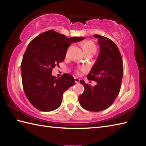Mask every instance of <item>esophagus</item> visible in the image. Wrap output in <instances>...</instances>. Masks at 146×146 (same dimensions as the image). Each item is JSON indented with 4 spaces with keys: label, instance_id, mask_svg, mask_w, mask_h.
<instances>
[{
    "label": "esophagus",
    "instance_id": "obj_1",
    "mask_svg": "<svg viewBox=\"0 0 146 146\" xmlns=\"http://www.w3.org/2000/svg\"><path fill=\"white\" fill-rule=\"evenodd\" d=\"M80 81V79H79L78 78H77V77H75V83H78Z\"/></svg>",
    "mask_w": 146,
    "mask_h": 146
}]
</instances>
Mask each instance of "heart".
<instances>
[{"label":"heart","instance_id":"b5f03b06","mask_svg":"<svg viewBox=\"0 0 146 146\" xmlns=\"http://www.w3.org/2000/svg\"><path fill=\"white\" fill-rule=\"evenodd\" d=\"M82 48H83L84 52L85 53L89 52H96V46L93 41H85L82 43Z\"/></svg>","mask_w":146,"mask_h":146}]
</instances>
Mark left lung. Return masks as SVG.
Listing matches in <instances>:
<instances>
[{
    "instance_id": "1",
    "label": "left lung",
    "mask_w": 146,
    "mask_h": 146,
    "mask_svg": "<svg viewBox=\"0 0 146 146\" xmlns=\"http://www.w3.org/2000/svg\"><path fill=\"white\" fill-rule=\"evenodd\" d=\"M94 37L98 39L100 50L87 78L94 80L96 84L91 86L80 80L84 91L78 100L85 109L100 112L109 107L118 96L123 79V64L118 47L112 40L98 34Z\"/></svg>"
}]
</instances>
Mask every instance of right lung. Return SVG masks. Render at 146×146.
Instances as JSON below:
<instances>
[{"label": "right lung", "instance_id": "obj_1", "mask_svg": "<svg viewBox=\"0 0 146 146\" xmlns=\"http://www.w3.org/2000/svg\"><path fill=\"white\" fill-rule=\"evenodd\" d=\"M84 39L68 38L50 30L40 34L29 44L21 64L22 84L27 99L37 109L50 112L61 105L63 93L75 84V80L69 74L55 78L52 71L64 60L71 43Z\"/></svg>", "mask_w": 146, "mask_h": 146}]
</instances>
